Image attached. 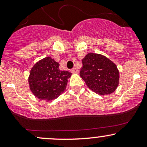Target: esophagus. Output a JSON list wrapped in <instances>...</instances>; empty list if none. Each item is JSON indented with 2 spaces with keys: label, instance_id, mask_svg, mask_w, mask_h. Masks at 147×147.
I'll list each match as a JSON object with an SVG mask.
<instances>
[{
  "label": "esophagus",
  "instance_id": "34e87169",
  "mask_svg": "<svg viewBox=\"0 0 147 147\" xmlns=\"http://www.w3.org/2000/svg\"><path fill=\"white\" fill-rule=\"evenodd\" d=\"M71 72L72 73H78L79 72V70L77 68H72L71 70Z\"/></svg>",
  "mask_w": 147,
  "mask_h": 147
}]
</instances>
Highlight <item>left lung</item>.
Wrapping results in <instances>:
<instances>
[{
  "instance_id": "left-lung-1",
  "label": "left lung",
  "mask_w": 147,
  "mask_h": 147,
  "mask_svg": "<svg viewBox=\"0 0 147 147\" xmlns=\"http://www.w3.org/2000/svg\"><path fill=\"white\" fill-rule=\"evenodd\" d=\"M80 76L88 87L100 95L113 92L119 84V70L113 62L103 55L89 53L82 59Z\"/></svg>"
}]
</instances>
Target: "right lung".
I'll return each mask as SVG.
<instances>
[{"label":"right lung","mask_w":147,"mask_h":147,"mask_svg":"<svg viewBox=\"0 0 147 147\" xmlns=\"http://www.w3.org/2000/svg\"><path fill=\"white\" fill-rule=\"evenodd\" d=\"M59 64L50 57H45L35 64L30 70L28 79L34 95L42 100L57 99L65 90L68 71L59 70Z\"/></svg>","instance_id":"add662e5"}]
</instances>
